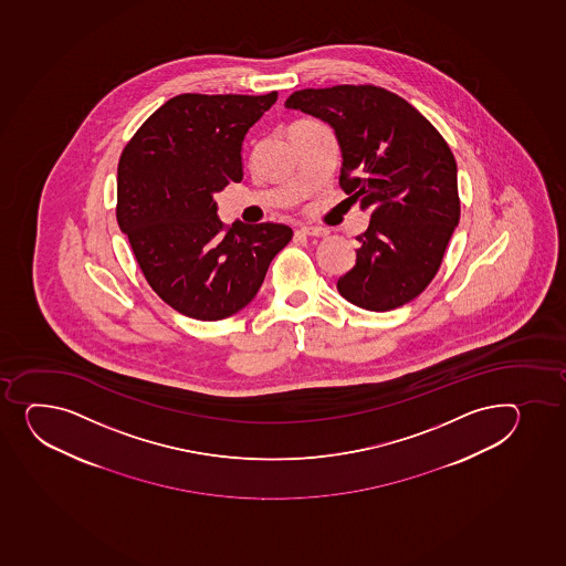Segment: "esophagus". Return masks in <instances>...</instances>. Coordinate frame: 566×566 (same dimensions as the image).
<instances>
[{"label":"esophagus","instance_id":"34e87169","mask_svg":"<svg viewBox=\"0 0 566 566\" xmlns=\"http://www.w3.org/2000/svg\"><path fill=\"white\" fill-rule=\"evenodd\" d=\"M296 234H302V237H313V239H322V237H327V229H324V227H297Z\"/></svg>","mask_w":566,"mask_h":566}]
</instances>
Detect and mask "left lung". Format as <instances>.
<instances>
[{"label": "left lung", "instance_id": "obj_1", "mask_svg": "<svg viewBox=\"0 0 566 566\" xmlns=\"http://www.w3.org/2000/svg\"><path fill=\"white\" fill-rule=\"evenodd\" d=\"M285 106L334 126L340 188L370 210L356 264L337 281L340 296L367 311L408 304L434 280L459 226L457 161L446 139L410 102L378 85L294 91Z\"/></svg>", "mask_w": 566, "mask_h": 566}]
</instances>
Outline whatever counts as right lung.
<instances>
[{
  "label": "right lung",
  "instance_id": "obj_1",
  "mask_svg": "<svg viewBox=\"0 0 566 566\" xmlns=\"http://www.w3.org/2000/svg\"><path fill=\"white\" fill-rule=\"evenodd\" d=\"M275 101L277 91L172 96L120 153L117 223L150 289L190 318L244 310L291 242L283 223L229 227L216 216V193L244 177L245 134Z\"/></svg>",
  "mask_w": 566,
  "mask_h": 566
}]
</instances>
